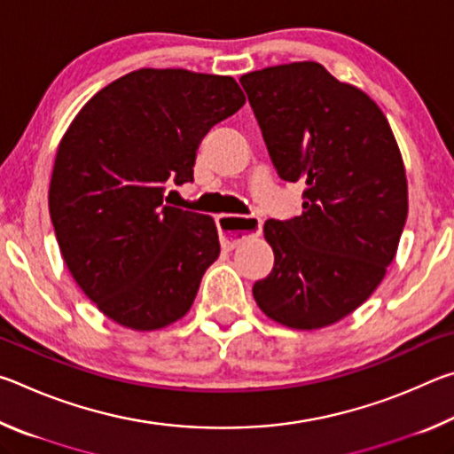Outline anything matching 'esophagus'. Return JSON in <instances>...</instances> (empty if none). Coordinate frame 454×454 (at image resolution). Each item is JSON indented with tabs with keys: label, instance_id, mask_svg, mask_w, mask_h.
<instances>
[{
	"label": "esophagus",
	"instance_id": "34e87169",
	"mask_svg": "<svg viewBox=\"0 0 454 454\" xmlns=\"http://www.w3.org/2000/svg\"><path fill=\"white\" fill-rule=\"evenodd\" d=\"M216 226L220 232V244L224 250H232L246 236L260 234L262 222L254 216H234V214H220L216 216Z\"/></svg>",
	"mask_w": 454,
	"mask_h": 454
}]
</instances>
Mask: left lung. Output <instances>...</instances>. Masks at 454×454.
I'll return each mask as SVG.
<instances>
[{
  "instance_id": "left-lung-1",
  "label": "left lung",
  "mask_w": 454,
  "mask_h": 454,
  "mask_svg": "<svg viewBox=\"0 0 454 454\" xmlns=\"http://www.w3.org/2000/svg\"><path fill=\"white\" fill-rule=\"evenodd\" d=\"M240 83L276 172L304 186L301 216L266 220L274 268L252 294L284 326L334 325L372 294L396 254L409 214L401 150L380 107L317 61L264 67Z\"/></svg>"
}]
</instances>
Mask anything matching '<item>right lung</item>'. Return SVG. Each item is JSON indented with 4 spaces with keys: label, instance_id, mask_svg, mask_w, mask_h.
Here are the masks:
<instances>
[{
    "label": "right lung",
    "instance_id": "1",
    "mask_svg": "<svg viewBox=\"0 0 454 454\" xmlns=\"http://www.w3.org/2000/svg\"><path fill=\"white\" fill-rule=\"evenodd\" d=\"M244 102L230 75L144 67L99 90L61 137L51 224L67 270L107 318L156 330L190 310L220 254L218 230L164 194L194 182L200 142Z\"/></svg>",
    "mask_w": 454,
    "mask_h": 454
}]
</instances>
